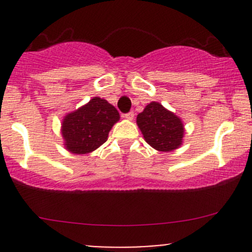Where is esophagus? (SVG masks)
I'll return each mask as SVG.
<instances>
[{
  "mask_svg": "<svg viewBox=\"0 0 252 252\" xmlns=\"http://www.w3.org/2000/svg\"><path fill=\"white\" fill-rule=\"evenodd\" d=\"M124 118H126V119H129V121H131V119L134 118V112L130 111V112H128V113H126V114H124Z\"/></svg>",
  "mask_w": 252,
  "mask_h": 252,
  "instance_id": "1",
  "label": "esophagus"
}]
</instances>
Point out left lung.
<instances>
[{"instance_id":"1","label":"left lung","mask_w":252,"mask_h":252,"mask_svg":"<svg viewBox=\"0 0 252 252\" xmlns=\"http://www.w3.org/2000/svg\"><path fill=\"white\" fill-rule=\"evenodd\" d=\"M136 123L147 144L158 151H173L182 144L184 135L182 121L158 102L149 103L138 114Z\"/></svg>"}]
</instances>
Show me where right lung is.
Returning a JSON list of instances; mask_svg holds the SVG:
<instances>
[{
  "instance_id": "add662e5",
  "label": "right lung",
  "mask_w": 252,
  "mask_h": 252,
  "mask_svg": "<svg viewBox=\"0 0 252 252\" xmlns=\"http://www.w3.org/2000/svg\"><path fill=\"white\" fill-rule=\"evenodd\" d=\"M118 119L119 113L113 106L103 98L94 97L63 119L65 147L78 155L94 151L107 140L111 128Z\"/></svg>"
}]
</instances>
